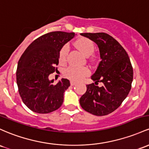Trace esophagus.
I'll list each match as a JSON object with an SVG mask.
<instances>
[{
  "mask_svg": "<svg viewBox=\"0 0 149 149\" xmlns=\"http://www.w3.org/2000/svg\"><path fill=\"white\" fill-rule=\"evenodd\" d=\"M76 84V83L74 82V81H71V86H75Z\"/></svg>",
  "mask_w": 149,
  "mask_h": 149,
  "instance_id": "obj_1",
  "label": "esophagus"
}]
</instances>
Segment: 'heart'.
I'll list each match as a JSON object with an SVG mask.
<instances>
[{"label": "heart", "instance_id": "obj_1", "mask_svg": "<svg viewBox=\"0 0 149 149\" xmlns=\"http://www.w3.org/2000/svg\"><path fill=\"white\" fill-rule=\"evenodd\" d=\"M76 46L86 56H91L94 52V44L92 41L86 37H82L76 41ZM68 51H69V47L68 45H65L62 47L58 55V60L61 63H63L66 61ZM89 73V70L86 67L77 68V67L71 66L68 67L65 71L64 74L67 78L73 81H80L85 76H88Z\"/></svg>", "mask_w": 149, "mask_h": 149}]
</instances>
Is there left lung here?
Masks as SVG:
<instances>
[{"label": "left lung", "mask_w": 149, "mask_h": 149, "mask_svg": "<svg viewBox=\"0 0 149 149\" xmlns=\"http://www.w3.org/2000/svg\"><path fill=\"white\" fill-rule=\"evenodd\" d=\"M98 46L101 61L86 86L87 91L80 98L83 109L96 116L112 113L122 103L130 93L133 81V68L130 57L122 45L104 32L81 33ZM102 82L104 86L97 85Z\"/></svg>", "instance_id": "obj_1"}]
</instances>
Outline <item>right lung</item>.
I'll return each mask as SVG.
<instances>
[{"label":"right lung","mask_w":149,"mask_h":149,"mask_svg":"<svg viewBox=\"0 0 149 149\" xmlns=\"http://www.w3.org/2000/svg\"><path fill=\"white\" fill-rule=\"evenodd\" d=\"M75 36L74 32H52L36 39L19 58L16 71L18 91L29 109L40 114L56 110L63 101L70 81L62 78L56 84L49 76L56 71L59 52Z\"/></svg>","instance_id":"right-lung-1"}]
</instances>
